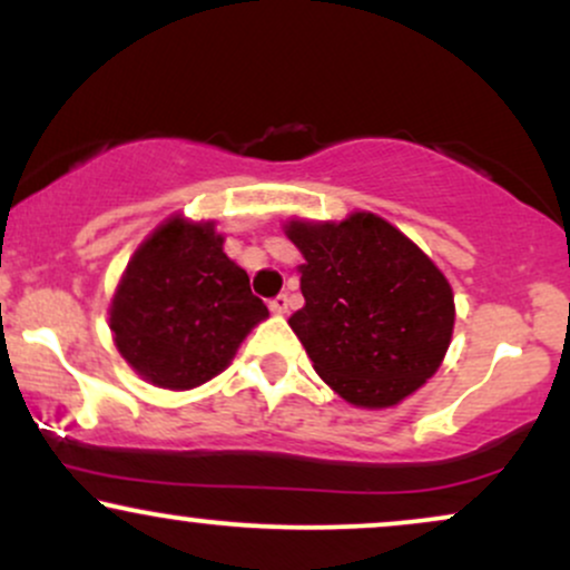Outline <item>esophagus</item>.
I'll list each match as a JSON object with an SVG mask.
<instances>
[{"mask_svg": "<svg viewBox=\"0 0 570 570\" xmlns=\"http://www.w3.org/2000/svg\"><path fill=\"white\" fill-rule=\"evenodd\" d=\"M271 311L278 313V316H284L286 311H289V297L286 294H278V297L271 299Z\"/></svg>", "mask_w": 570, "mask_h": 570, "instance_id": "1", "label": "esophagus"}]
</instances>
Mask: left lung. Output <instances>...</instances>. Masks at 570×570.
I'll use <instances>...</instances> for the list:
<instances>
[{"label":"left lung","mask_w":570,"mask_h":570,"mask_svg":"<svg viewBox=\"0 0 570 570\" xmlns=\"http://www.w3.org/2000/svg\"><path fill=\"white\" fill-rule=\"evenodd\" d=\"M305 305L289 326L322 381L356 407H394L440 370L455 324L448 278L394 225L356 212L299 222Z\"/></svg>","instance_id":"8db88e82"}]
</instances>
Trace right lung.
<instances>
[{"label":"right lung","instance_id":"right-lung-1","mask_svg":"<svg viewBox=\"0 0 570 570\" xmlns=\"http://www.w3.org/2000/svg\"><path fill=\"white\" fill-rule=\"evenodd\" d=\"M214 222L171 217L136 248L117 284L109 330L144 381L185 391L212 381L267 307L225 254Z\"/></svg>","mask_w":570,"mask_h":570}]
</instances>
